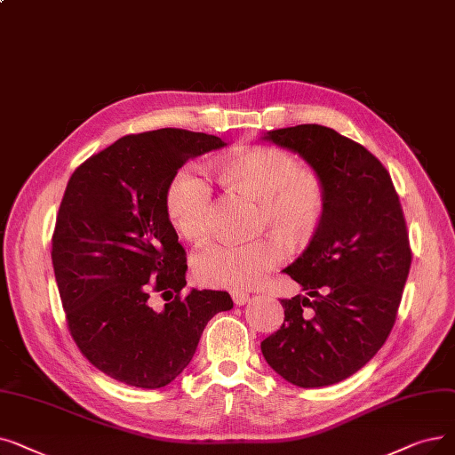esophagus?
<instances>
[{
  "label": "esophagus",
  "instance_id": "34e87169",
  "mask_svg": "<svg viewBox=\"0 0 455 455\" xmlns=\"http://www.w3.org/2000/svg\"><path fill=\"white\" fill-rule=\"evenodd\" d=\"M232 301H234V305L242 307L249 301V293L247 291H232Z\"/></svg>",
  "mask_w": 455,
  "mask_h": 455
}]
</instances>
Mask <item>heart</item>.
<instances>
[{
	"mask_svg": "<svg viewBox=\"0 0 455 455\" xmlns=\"http://www.w3.org/2000/svg\"><path fill=\"white\" fill-rule=\"evenodd\" d=\"M217 172L232 189L259 199V228L273 230L249 243L220 242L195 254L196 279L213 288L245 290L262 283L293 245L308 243L327 212L323 176L295 154L254 147L217 162ZM169 220L186 240L204 243L213 232V189L201 165L188 164L167 186Z\"/></svg>",
	"mask_w": 455,
	"mask_h": 455,
	"instance_id": "obj_1",
	"label": "heart"
}]
</instances>
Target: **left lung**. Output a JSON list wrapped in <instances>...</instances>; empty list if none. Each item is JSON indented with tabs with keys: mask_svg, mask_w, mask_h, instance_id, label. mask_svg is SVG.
Returning <instances> with one entry per match:
<instances>
[{
	"mask_svg": "<svg viewBox=\"0 0 455 455\" xmlns=\"http://www.w3.org/2000/svg\"><path fill=\"white\" fill-rule=\"evenodd\" d=\"M264 140L298 152L327 186V212L305 252L284 269L308 298L281 299L284 323L264 359L303 388L339 383L381 349L411 267L400 196L383 164L332 128L299 124Z\"/></svg>",
	"mask_w": 455,
	"mask_h": 455,
	"instance_id": "8db88e82",
	"label": "left lung"
}]
</instances>
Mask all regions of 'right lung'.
<instances>
[{
    "label": "right lung",
    "mask_w": 455,
    "mask_h": 455,
    "mask_svg": "<svg viewBox=\"0 0 455 455\" xmlns=\"http://www.w3.org/2000/svg\"><path fill=\"white\" fill-rule=\"evenodd\" d=\"M221 147L220 137L179 128L130 133L70 176L52 235L55 281L76 346L116 381L169 385L206 323L234 305L227 291L182 293L186 251L165 208L176 171ZM152 292L170 295L162 311Z\"/></svg>",
    "instance_id": "right-lung-1"
}]
</instances>
